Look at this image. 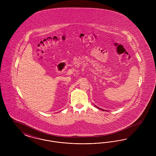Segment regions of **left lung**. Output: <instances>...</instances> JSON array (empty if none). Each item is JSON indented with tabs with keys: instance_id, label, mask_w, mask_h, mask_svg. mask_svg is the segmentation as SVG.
I'll use <instances>...</instances> for the list:
<instances>
[{
	"instance_id": "left-lung-1",
	"label": "left lung",
	"mask_w": 156,
	"mask_h": 156,
	"mask_svg": "<svg viewBox=\"0 0 156 156\" xmlns=\"http://www.w3.org/2000/svg\"><path fill=\"white\" fill-rule=\"evenodd\" d=\"M95 106H96V107H97V108H98V109H100V110H102V111H105V110H104V109H101V108H98V107H97V106H96V105H95Z\"/></svg>"
}]
</instances>
